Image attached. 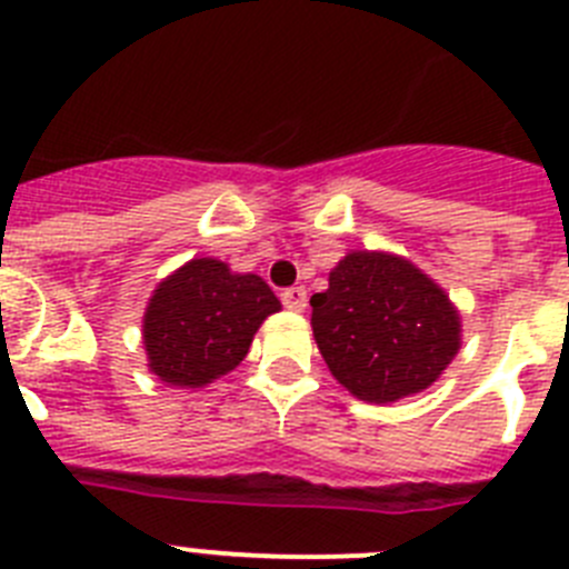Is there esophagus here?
Masks as SVG:
<instances>
[{
  "instance_id": "1",
  "label": "esophagus",
  "mask_w": 569,
  "mask_h": 569,
  "mask_svg": "<svg viewBox=\"0 0 569 569\" xmlns=\"http://www.w3.org/2000/svg\"><path fill=\"white\" fill-rule=\"evenodd\" d=\"M281 305L288 310H296V313H301V310L308 308V290L305 288H288L284 293H281Z\"/></svg>"
}]
</instances>
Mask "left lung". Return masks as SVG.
<instances>
[{"label": "left lung", "mask_w": 569, "mask_h": 569, "mask_svg": "<svg viewBox=\"0 0 569 569\" xmlns=\"http://www.w3.org/2000/svg\"><path fill=\"white\" fill-rule=\"evenodd\" d=\"M310 299L321 359L356 399L387 405L427 390L461 347L459 310L413 261L353 250Z\"/></svg>", "instance_id": "left-lung-1"}]
</instances>
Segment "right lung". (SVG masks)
Segmentation results:
<instances>
[{
    "instance_id": "1",
    "label": "right lung",
    "mask_w": 569,
    "mask_h": 569,
    "mask_svg": "<svg viewBox=\"0 0 569 569\" xmlns=\"http://www.w3.org/2000/svg\"><path fill=\"white\" fill-rule=\"evenodd\" d=\"M281 301L256 273H233L219 259H190L159 281L144 310L150 373L173 387H204L230 373L256 330Z\"/></svg>"
}]
</instances>
